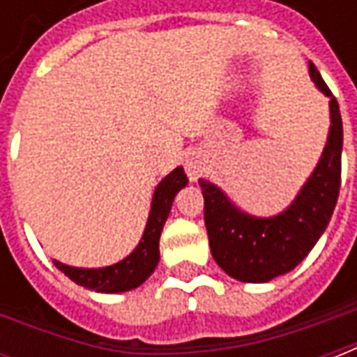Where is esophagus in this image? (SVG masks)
I'll return each mask as SVG.
<instances>
[{
    "instance_id": "obj_1",
    "label": "esophagus",
    "mask_w": 357,
    "mask_h": 357,
    "mask_svg": "<svg viewBox=\"0 0 357 357\" xmlns=\"http://www.w3.org/2000/svg\"><path fill=\"white\" fill-rule=\"evenodd\" d=\"M204 170H206V168H204V160H202L199 155L189 156L185 160V172L191 181H197V179L201 178L202 174H204Z\"/></svg>"
}]
</instances>
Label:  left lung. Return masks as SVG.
I'll return each mask as SVG.
<instances>
[{"label": "left lung", "instance_id": "1", "mask_svg": "<svg viewBox=\"0 0 357 357\" xmlns=\"http://www.w3.org/2000/svg\"><path fill=\"white\" fill-rule=\"evenodd\" d=\"M310 76L331 99V130L321 160L289 208L273 218L248 216L216 185L199 179L212 256L227 275L245 283H266L296 268L321 237L337 204L342 118L335 95L312 63Z\"/></svg>", "mask_w": 357, "mask_h": 357}]
</instances>
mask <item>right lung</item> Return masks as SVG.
<instances>
[{
    "label": "right lung",
    "instance_id": "add662e5",
    "mask_svg": "<svg viewBox=\"0 0 357 357\" xmlns=\"http://www.w3.org/2000/svg\"><path fill=\"white\" fill-rule=\"evenodd\" d=\"M185 185L187 176L183 168H176L158 183L155 195H153V204H151V214H149L145 233H143L137 248L122 262L99 269L70 268V266H65L57 260H53V264L66 277H70L74 283L91 289V291L124 292L139 287L155 271L158 258H160V252H158L160 233H162V227L166 224V218L170 214L174 197L178 195L179 189H183Z\"/></svg>",
    "mask_w": 357,
    "mask_h": 357
}]
</instances>
